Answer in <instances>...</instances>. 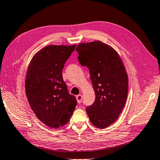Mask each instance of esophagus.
<instances>
[{
	"label": "esophagus",
	"mask_w": 160,
	"mask_h": 160,
	"mask_svg": "<svg viewBox=\"0 0 160 160\" xmlns=\"http://www.w3.org/2000/svg\"><path fill=\"white\" fill-rule=\"evenodd\" d=\"M76 100L78 103H81L82 102V95L81 94H79L76 96Z\"/></svg>",
	"instance_id": "1"
}]
</instances>
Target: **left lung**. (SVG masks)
Returning <instances> with one entry per match:
<instances>
[{
  "instance_id": "1",
  "label": "left lung",
  "mask_w": 160,
  "mask_h": 160,
  "mask_svg": "<svg viewBox=\"0 0 160 160\" xmlns=\"http://www.w3.org/2000/svg\"><path fill=\"white\" fill-rule=\"evenodd\" d=\"M78 61L89 70L96 98L86 108L90 121L98 128L110 126L126 104L128 77L123 62L115 50L95 41L77 46Z\"/></svg>"
}]
</instances>
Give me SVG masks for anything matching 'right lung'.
Wrapping results in <instances>:
<instances>
[{"instance_id": "1", "label": "right lung", "mask_w": 160, "mask_h": 160, "mask_svg": "<svg viewBox=\"0 0 160 160\" xmlns=\"http://www.w3.org/2000/svg\"><path fill=\"white\" fill-rule=\"evenodd\" d=\"M76 45H50L37 52L28 68L26 93L37 117L46 126L58 128L70 120L77 105L62 78L66 61Z\"/></svg>"}]
</instances>
